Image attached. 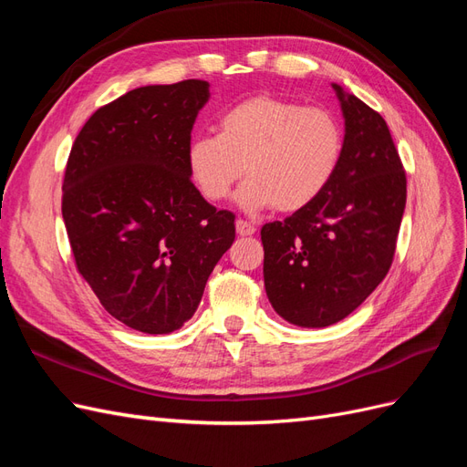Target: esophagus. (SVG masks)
Segmentation results:
<instances>
[{
  "mask_svg": "<svg viewBox=\"0 0 467 467\" xmlns=\"http://www.w3.org/2000/svg\"><path fill=\"white\" fill-rule=\"evenodd\" d=\"M235 232H237V235L249 237V235L255 234L257 230H255V225H253V223H249V222H245V220H237V222H235Z\"/></svg>",
  "mask_w": 467,
  "mask_h": 467,
  "instance_id": "34e87169",
  "label": "esophagus"
}]
</instances>
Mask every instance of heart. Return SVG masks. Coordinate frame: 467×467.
I'll list each match as a JSON object with an SVG mask.
<instances>
[{"label": "heart", "mask_w": 467, "mask_h": 467, "mask_svg": "<svg viewBox=\"0 0 467 467\" xmlns=\"http://www.w3.org/2000/svg\"><path fill=\"white\" fill-rule=\"evenodd\" d=\"M343 148V129L329 110L255 95L222 112L218 134L191 140L187 169L204 199L220 202L245 165L239 206L298 212L331 185Z\"/></svg>", "instance_id": "heart-1"}]
</instances>
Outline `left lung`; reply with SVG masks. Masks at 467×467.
<instances>
[{"label": "left lung", "instance_id": "8db88e82", "mask_svg": "<svg viewBox=\"0 0 467 467\" xmlns=\"http://www.w3.org/2000/svg\"><path fill=\"white\" fill-rule=\"evenodd\" d=\"M331 88L345 119L337 175L317 201L261 230L268 302L307 329L345 319L386 278L407 199L386 120L338 83Z\"/></svg>", "mask_w": 467, "mask_h": 467}]
</instances>
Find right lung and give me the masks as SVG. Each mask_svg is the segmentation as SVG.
<instances>
[{
	"label": "right lung",
	"mask_w": 467,
	"mask_h": 467,
	"mask_svg": "<svg viewBox=\"0 0 467 467\" xmlns=\"http://www.w3.org/2000/svg\"><path fill=\"white\" fill-rule=\"evenodd\" d=\"M208 88L132 89L99 109L69 151L62 216L78 271L112 317L142 333H173L194 316L235 239V216L208 204L187 169Z\"/></svg>",
	"instance_id": "right-lung-1"
}]
</instances>
